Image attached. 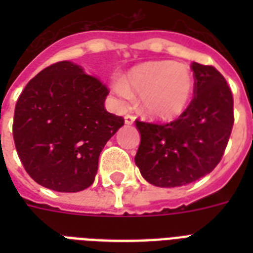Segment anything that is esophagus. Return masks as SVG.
Returning a JSON list of instances; mask_svg holds the SVG:
<instances>
[{
  "label": "esophagus",
  "instance_id": "obj_1",
  "mask_svg": "<svg viewBox=\"0 0 253 253\" xmlns=\"http://www.w3.org/2000/svg\"><path fill=\"white\" fill-rule=\"evenodd\" d=\"M134 121H135V118L132 117V115H126V117H125V123H126V125H128V126H130V125H132V123H134Z\"/></svg>",
  "mask_w": 253,
  "mask_h": 253
}]
</instances>
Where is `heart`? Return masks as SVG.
Here are the masks:
<instances>
[{
	"instance_id": "obj_1",
	"label": "heart",
	"mask_w": 253,
	"mask_h": 253,
	"mask_svg": "<svg viewBox=\"0 0 253 253\" xmlns=\"http://www.w3.org/2000/svg\"><path fill=\"white\" fill-rule=\"evenodd\" d=\"M196 76L188 65L172 60H152L138 64L111 87L123 102L139 97L144 115L159 121H172L182 115L196 93Z\"/></svg>"
}]
</instances>
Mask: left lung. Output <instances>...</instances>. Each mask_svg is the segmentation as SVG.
<instances>
[{
    "label": "left lung",
    "mask_w": 253,
    "mask_h": 253,
    "mask_svg": "<svg viewBox=\"0 0 253 253\" xmlns=\"http://www.w3.org/2000/svg\"><path fill=\"white\" fill-rule=\"evenodd\" d=\"M196 97L184 114L167 125L136 121L140 144L135 164L160 188L188 185L218 166L234 126V99L214 67L193 63Z\"/></svg>",
    "instance_id": "left-lung-1"
}]
</instances>
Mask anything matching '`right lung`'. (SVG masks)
I'll use <instances>...</instances> for the list:
<instances>
[{
	"label": "right lung",
	"mask_w": 253,
	"mask_h": 253,
	"mask_svg": "<svg viewBox=\"0 0 253 253\" xmlns=\"http://www.w3.org/2000/svg\"><path fill=\"white\" fill-rule=\"evenodd\" d=\"M107 94L72 61L49 65L30 80L15 105L13 136L34 181L61 193L93 184L101 151L125 125L105 109Z\"/></svg>",
	"instance_id": "1"
}]
</instances>
